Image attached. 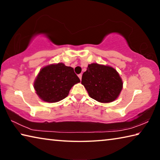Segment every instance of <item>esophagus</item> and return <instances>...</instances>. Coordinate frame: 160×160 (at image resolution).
Listing matches in <instances>:
<instances>
[{"instance_id":"1","label":"esophagus","mask_w":160,"mask_h":160,"mask_svg":"<svg viewBox=\"0 0 160 160\" xmlns=\"http://www.w3.org/2000/svg\"><path fill=\"white\" fill-rule=\"evenodd\" d=\"M82 74H79V75H78V77H79V78H80V80H82Z\"/></svg>"}]
</instances>
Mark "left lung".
<instances>
[{
	"label": "left lung",
	"instance_id": "left-lung-1",
	"mask_svg": "<svg viewBox=\"0 0 160 160\" xmlns=\"http://www.w3.org/2000/svg\"><path fill=\"white\" fill-rule=\"evenodd\" d=\"M81 83L91 98L102 103L114 101L123 87L121 78L114 68L97 63L88 65Z\"/></svg>",
	"mask_w": 160,
	"mask_h": 160
}]
</instances>
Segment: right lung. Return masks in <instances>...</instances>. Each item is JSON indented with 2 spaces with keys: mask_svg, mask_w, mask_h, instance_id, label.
Listing matches in <instances>:
<instances>
[{
  "mask_svg": "<svg viewBox=\"0 0 160 160\" xmlns=\"http://www.w3.org/2000/svg\"><path fill=\"white\" fill-rule=\"evenodd\" d=\"M80 82L74 69L61 63L43 68L34 87L40 98L52 103L66 98L72 87Z\"/></svg>",
  "mask_w": 160,
  "mask_h": 160,
  "instance_id": "right-lung-1",
  "label": "right lung"
}]
</instances>
